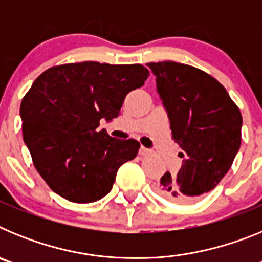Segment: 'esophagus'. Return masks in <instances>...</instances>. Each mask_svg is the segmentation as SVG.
Wrapping results in <instances>:
<instances>
[{"label": "esophagus", "mask_w": 262, "mask_h": 262, "mask_svg": "<svg viewBox=\"0 0 262 262\" xmlns=\"http://www.w3.org/2000/svg\"><path fill=\"white\" fill-rule=\"evenodd\" d=\"M152 151L151 149H148V148L145 147H140V149H139V155H142V156H147V155H151Z\"/></svg>", "instance_id": "obj_1"}]
</instances>
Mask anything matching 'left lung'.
I'll return each mask as SVG.
<instances>
[{"mask_svg": "<svg viewBox=\"0 0 262 262\" xmlns=\"http://www.w3.org/2000/svg\"><path fill=\"white\" fill-rule=\"evenodd\" d=\"M147 66L156 76L173 140L184 151L177 176L166 172L157 191L173 202H193L230 170L242 144V113L223 85L201 69L174 61Z\"/></svg>", "mask_w": 262, "mask_h": 262, "instance_id": "left-lung-1", "label": "left lung"}]
</instances>
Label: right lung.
<instances>
[{"label":"right lung","instance_id":"1","mask_svg":"<svg viewBox=\"0 0 262 262\" xmlns=\"http://www.w3.org/2000/svg\"><path fill=\"white\" fill-rule=\"evenodd\" d=\"M149 71L140 64L71 62L43 72L20 103L25 144L39 174L60 196L76 203L101 200L118 169L135 159L140 144L99 131Z\"/></svg>","mask_w":262,"mask_h":262}]
</instances>
